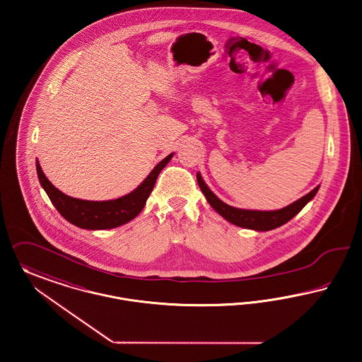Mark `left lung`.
<instances>
[{
	"mask_svg": "<svg viewBox=\"0 0 362 362\" xmlns=\"http://www.w3.org/2000/svg\"><path fill=\"white\" fill-rule=\"evenodd\" d=\"M197 182L200 189L204 193L209 206L219 215H222L226 221L235 226L252 228L257 231H268L285 225L286 222H288L291 218H294L301 209H304L308 202H310L319 190V187H316L312 192L305 194L304 197L298 199L297 202L291 203L285 209H276V211H253V209H235L223 203L206 185L200 173H197Z\"/></svg>",
	"mask_w": 362,
	"mask_h": 362,
	"instance_id": "8db88e82",
	"label": "left lung"
}]
</instances>
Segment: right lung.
Masks as SVG:
<instances>
[{"label": "right lung", "mask_w": 362, "mask_h": 362, "mask_svg": "<svg viewBox=\"0 0 362 362\" xmlns=\"http://www.w3.org/2000/svg\"><path fill=\"white\" fill-rule=\"evenodd\" d=\"M173 153L160 160L147 178L131 193L107 202H90L71 197L58 190L42 172L37 160V172L42 188L47 193L50 202L54 204L58 212L72 225L87 230H105L115 228L128 223L136 218L153 192L158 174L169 163Z\"/></svg>", "instance_id": "1"}]
</instances>
